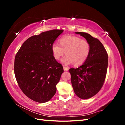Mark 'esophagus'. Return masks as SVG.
<instances>
[{
	"mask_svg": "<svg viewBox=\"0 0 125 125\" xmlns=\"http://www.w3.org/2000/svg\"><path fill=\"white\" fill-rule=\"evenodd\" d=\"M63 70H64V71H68L69 70V68L68 67H65V66H63Z\"/></svg>",
	"mask_w": 125,
	"mask_h": 125,
	"instance_id": "esophagus-1",
	"label": "esophagus"
}]
</instances>
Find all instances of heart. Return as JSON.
<instances>
[{"mask_svg": "<svg viewBox=\"0 0 125 125\" xmlns=\"http://www.w3.org/2000/svg\"><path fill=\"white\" fill-rule=\"evenodd\" d=\"M60 45L57 43L52 44V51L55 59L59 60L65 54L66 55L61 62L65 65L74 63L79 66L88 59L90 52V45L88 41L74 35H67L59 40Z\"/></svg>", "mask_w": 125, "mask_h": 125, "instance_id": "1", "label": "heart"}]
</instances>
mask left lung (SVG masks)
Instances as JSON below:
<instances>
[{
    "label": "left lung",
    "mask_w": 125,
    "mask_h": 125,
    "mask_svg": "<svg viewBox=\"0 0 125 125\" xmlns=\"http://www.w3.org/2000/svg\"><path fill=\"white\" fill-rule=\"evenodd\" d=\"M80 34L90 45L88 59L77 68H70L71 82L76 95L81 99H88L96 94L102 88L106 75L108 55L101 42L85 32Z\"/></svg>",
    "instance_id": "1"
}]
</instances>
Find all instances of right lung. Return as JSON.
Wrapping results in <instances>:
<instances>
[{"instance_id": "add662e5", "label": "right lung", "mask_w": 125, "mask_h": 125, "mask_svg": "<svg viewBox=\"0 0 125 125\" xmlns=\"http://www.w3.org/2000/svg\"><path fill=\"white\" fill-rule=\"evenodd\" d=\"M63 32L53 30L30 37L15 57L14 71L18 85L34 101L45 103L56 93L63 69L54 58L52 46Z\"/></svg>"}]
</instances>
